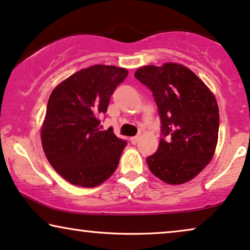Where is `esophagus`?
<instances>
[{"instance_id": "obj_1", "label": "esophagus", "mask_w": 250, "mask_h": 250, "mask_svg": "<svg viewBox=\"0 0 250 250\" xmlns=\"http://www.w3.org/2000/svg\"><path fill=\"white\" fill-rule=\"evenodd\" d=\"M139 138H141V137H139V136H135V137H131V138H130L131 144H134V145L137 144V143L139 142Z\"/></svg>"}]
</instances>
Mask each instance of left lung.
<instances>
[{"label": "left lung", "instance_id": "1", "mask_svg": "<svg viewBox=\"0 0 250 250\" xmlns=\"http://www.w3.org/2000/svg\"><path fill=\"white\" fill-rule=\"evenodd\" d=\"M135 78L153 92L161 120V139L146 158L153 175L178 185L194 178L215 153L219 113L209 88L185 66L166 62L138 68Z\"/></svg>", "mask_w": 250, "mask_h": 250}]
</instances>
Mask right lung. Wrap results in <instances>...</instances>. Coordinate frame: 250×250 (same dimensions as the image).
I'll return each mask as SVG.
<instances>
[{
    "label": "right lung",
    "instance_id": "1",
    "mask_svg": "<svg viewBox=\"0 0 250 250\" xmlns=\"http://www.w3.org/2000/svg\"><path fill=\"white\" fill-rule=\"evenodd\" d=\"M125 68L94 65L74 73L53 89L46 105L41 141L53 169L73 185L95 188L112 176L127 142L113 128L101 130Z\"/></svg>",
    "mask_w": 250,
    "mask_h": 250
}]
</instances>
